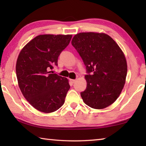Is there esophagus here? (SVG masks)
I'll return each instance as SVG.
<instances>
[{
  "label": "esophagus",
  "instance_id": "1",
  "mask_svg": "<svg viewBox=\"0 0 146 146\" xmlns=\"http://www.w3.org/2000/svg\"><path fill=\"white\" fill-rule=\"evenodd\" d=\"M76 80H74V79H70V82H71V83H75V82H76Z\"/></svg>",
  "mask_w": 146,
  "mask_h": 146
}]
</instances>
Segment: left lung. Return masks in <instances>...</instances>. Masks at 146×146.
<instances>
[{
  "label": "left lung",
  "instance_id": "left-lung-1",
  "mask_svg": "<svg viewBox=\"0 0 146 146\" xmlns=\"http://www.w3.org/2000/svg\"><path fill=\"white\" fill-rule=\"evenodd\" d=\"M71 44L89 73L85 76L87 85L81 93L83 101L95 109L108 107L119 97L125 83L127 64L122 49L105 33L76 34Z\"/></svg>",
  "mask_w": 146,
  "mask_h": 146
}]
</instances>
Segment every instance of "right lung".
<instances>
[{
    "label": "right lung",
    "instance_id": "obj_1",
    "mask_svg": "<svg viewBox=\"0 0 146 146\" xmlns=\"http://www.w3.org/2000/svg\"><path fill=\"white\" fill-rule=\"evenodd\" d=\"M71 38V35H39L18 56L15 71L19 86L29 103L42 112H53L64 103L69 82L51 70L58 66V56Z\"/></svg>",
    "mask_w": 146,
    "mask_h": 146
}]
</instances>
